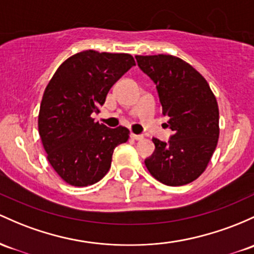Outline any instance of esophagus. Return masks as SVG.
<instances>
[{
  "label": "esophagus",
  "mask_w": 254,
  "mask_h": 254,
  "mask_svg": "<svg viewBox=\"0 0 254 254\" xmlns=\"http://www.w3.org/2000/svg\"><path fill=\"white\" fill-rule=\"evenodd\" d=\"M130 137L132 138V140H136V141H140V140H143V135H136V133H130Z\"/></svg>",
  "instance_id": "esophagus-1"
}]
</instances>
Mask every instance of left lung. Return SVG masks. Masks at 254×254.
<instances>
[{
    "instance_id": "8db88e82",
    "label": "left lung",
    "mask_w": 254,
    "mask_h": 254,
    "mask_svg": "<svg viewBox=\"0 0 254 254\" xmlns=\"http://www.w3.org/2000/svg\"><path fill=\"white\" fill-rule=\"evenodd\" d=\"M137 65L157 85L163 114L174 135L153 138L155 149L144 160L153 177L166 186L196 180L210 163L219 136L217 100L193 66L172 55H136Z\"/></svg>"
}]
</instances>
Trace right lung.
<instances>
[{
	"instance_id": "obj_1",
	"label": "right lung",
	"mask_w": 254,
	"mask_h": 254,
	"mask_svg": "<svg viewBox=\"0 0 254 254\" xmlns=\"http://www.w3.org/2000/svg\"><path fill=\"white\" fill-rule=\"evenodd\" d=\"M132 66L130 54L84 50L64 61L49 80L38 131L50 165L68 185L99 182L111 168L114 148L129 138L127 127L111 129L91 114L100 112L110 89Z\"/></svg>"
}]
</instances>
